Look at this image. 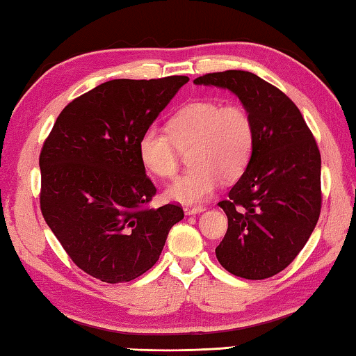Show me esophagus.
I'll return each instance as SVG.
<instances>
[{
  "mask_svg": "<svg viewBox=\"0 0 356 356\" xmlns=\"http://www.w3.org/2000/svg\"><path fill=\"white\" fill-rule=\"evenodd\" d=\"M204 210H206V207H185L184 212L185 215H197V213H202Z\"/></svg>",
  "mask_w": 356,
  "mask_h": 356,
  "instance_id": "34e87169",
  "label": "esophagus"
}]
</instances>
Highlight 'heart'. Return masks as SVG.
Wrapping results in <instances>:
<instances>
[{
	"label": "heart",
	"mask_w": 356,
	"mask_h": 356,
	"mask_svg": "<svg viewBox=\"0 0 356 356\" xmlns=\"http://www.w3.org/2000/svg\"><path fill=\"white\" fill-rule=\"evenodd\" d=\"M168 130L149 125L138 140V154L146 170L172 177L179 166V147L190 150L191 170L168 185L171 201L195 206L218 188L221 177L234 180L248 166L254 146V125L243 106L212 100L186 104L172 114Z\"/></svg>",
	"instance_id": "obj_1"
}]
</instances>
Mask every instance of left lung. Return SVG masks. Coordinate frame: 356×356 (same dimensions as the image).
Segmentation results:
<instances>
[{
	"label": "left lung",
	"mask_w": 356,
	"mask_h": 356,
	"mask_svg": "<svg viewBox=\"0 0 356 356\" xmlns=\"http://www.w3.org/2000/svg\"><path fill=\"white\" fill-rule=\"evenodd\" d=\"M193 83L236 94L254 125L250 163L220 202L227 232L216 259L240 278H270L303 250L321 215L316 140L293 102L251 72H216Z\"/></svg>",
	"instance_id": "8db88e82"
}]
</instances>
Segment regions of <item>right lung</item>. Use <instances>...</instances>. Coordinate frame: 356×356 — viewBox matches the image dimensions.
I'll return each instance as SVG.
<instances>
[{"label": "right lung", "mask_w": 356, "mask_h": 356, "mask_svg": "<svg viewBox=\"0 0 356 356\" xmlns=\"http://www.w3.org/2000/svg\"><path fill=\"white\" fill-rule=\"evenodd\" d=\"M188 76L111 80L64 108L42 147L40 210L78 267L104 282H127L159 261L184 218L174 204L149 209L156 188L138 154Z\"/></svg>", "instance_id": "1"}]
</instances>
